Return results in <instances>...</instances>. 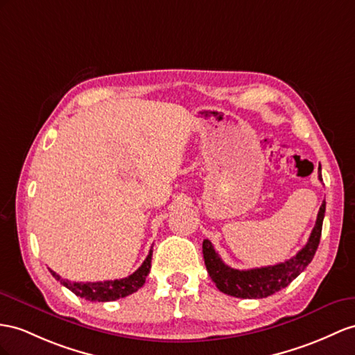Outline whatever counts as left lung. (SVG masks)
<instances>
[{"label":"left lung","mask_w":355,"mask_h":355,"mask_svg":"<svg viewBox=\"0 0 355 355\" xmlns=\"http://www.w3.org/2000/svg\"><path fill=\"white\" fill-rule=\"evenodd\" d=\"M320 180L321 174H320ZM325 213V201L318 211L316 223L309 237L306 246L300 250L295 257L280 262L276 266L252 268V270H235L217 255L210 240H204L202 253L208 275L216 284L217 289L223 294L237 298H266L277 293L282 288L288 286L300 272H302L315 257L322 231V220Z\"/></svg>","instance_id":"obj_1"}]
</instances>
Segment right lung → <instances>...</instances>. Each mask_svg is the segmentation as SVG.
<instances>
[{"label": "right lung", "instance_id": "right-lung-1", "mask_svg": "<svg viewBox=\"0 0 355 355\" xmlns=\"http://www.w3.org/2000/svg\"><path fill=\"white\" fill-rule=\"evenodd\" d=\"M151 258L153 249L150 250L148 257L142 262V266L136 270L133 275L124 279L105 282H70L62 279L55 271H49L53 277L60 280L61 285H64L67 289L71 291V293L80 298H85L88 302H114V300L124 298L136 293V291L145 284V277L148 276L151 268Z\"/></svg>", "mask_w": 355, "mask_h": 355}]
</instances>
